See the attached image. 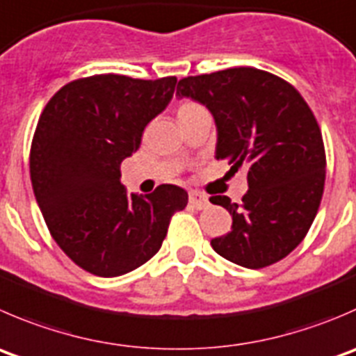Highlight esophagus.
<instances>
[{
    "instance_id": "esophagus-1",
    "label": "esophagus",
    "mask_w": 356,
    "mask_h": 356,
    "mask_svg": "<svg viewBox=\"0 0 356 356\" xmlns=\"http://www.w3.org/2000/svg\"><path fill=\"white\" fill-rule=\"evenodd\" d=\"M189 205L195 207L196 210H203L210 205L209 196L200 191H189Z\"/></svg>"
}]
</instances>
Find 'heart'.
I'll return each mask as SVG.
<instances>
[{
	"mask_svg": "<svg viewBox=\"0 0 356 356\" xmlns=\"http://www.w3.org/2000/svg\"><path fill=\"white\" fill-rule=\"evenodd\" d=\"M200 109H203V108L200 104H196V102L182 101V102H179V104H177V109H175V113H177L179 122L182 123L184 120H188L189 116L195 115L196 111H200Z\"/></svg>",
	"mask_w": 356,
	"mask_h": 356,
	"instance_id": "b5f03b06",
	"label": "heart"
}]
</instances>
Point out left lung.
I'll return each instance as SVG.
<instances>
[{
  "label": "left lung",
  "mask_w": 356,
  "mask_h": 356,
  "mask_svg": "<svg viewBox=\"0 0 356 356\" xmlns=\"http://www.w3.org/2000/svg\"><path fill=\"white\" fill-rule=\"evenodd\" d=\"M177 95L212 113L217 160L247 172L240 205L210 198L233 217L229 233L210 241L213 250L250 270L287 257L312 227L325 184V147L309 106L291 83L255 67L188 76Z\"/></svg>",
  "instance_id": "1"
}]
</instances>
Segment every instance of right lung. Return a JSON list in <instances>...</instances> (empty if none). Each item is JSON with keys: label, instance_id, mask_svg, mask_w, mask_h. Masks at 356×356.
<instances>
[{"label": "right lung", "instance_id": "obj_1", "mask_svg": "<svg viewBox=\"0 0 356 356\" xmlns=\"http://www.w3.org/2000/svg\"><path fill=\"white\" fill-rule=\"evenodd\" d=\"M175 76L95 74L67 83L48 101L31 144V182L50 234L72 262L97 277L149 261L188 193L161 184L127 195L120 165L140 146L147 123L175 90Z\"/></svg>", "mask_w": 356, "mask_h": 356}]
</instances>
